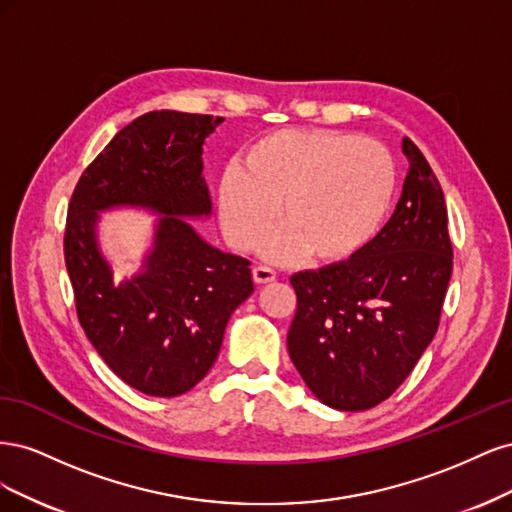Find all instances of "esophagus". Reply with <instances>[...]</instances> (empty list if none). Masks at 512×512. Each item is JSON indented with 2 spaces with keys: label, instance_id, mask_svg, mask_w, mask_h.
Returning <instances> with one entry per match:
<instances>
[{
  "label": "esophagus",
  "instance_id": "1",
  "mask_svg": "<svg viewBox=\"0 0 512 512\" xmlns=\"http://www.w3.org/2000/svg\"><path fill=\"white\" fill-rule=\"evenodd\" d=\"M277 273L271 269V267H256L254 269V282L256 284H269V282H275Z\"/></svg>",
  "mask_w": 512,
  "mask_h": 512
}]
</instances>
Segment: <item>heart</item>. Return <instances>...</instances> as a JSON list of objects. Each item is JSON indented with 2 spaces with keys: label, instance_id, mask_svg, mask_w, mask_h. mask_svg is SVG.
I'll list each match as a JSON object with an SVG mask.
<instances>
[{
  "label": "heart",
  "instance_id": "obj_1",
  "mask_svg": "<svg viewBox=\"0 0 512 512\" xmlns=\"http://www.w3.org/2000/svg\"><path fill=\"white\" fill-rule=\"evenodd\" d=\"M397 170L384 145L335 130H280L258 138L218 185L222 228L239 250L267 245L275 262L346 265L376 239L395 198ZM281 209L277 210L276 207Z\"/></svg>",
  "mask_w": 512,
  "mask_h": 512
}]
</instances>
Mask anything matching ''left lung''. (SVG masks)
I'll return each instance as SVG.
<instances>
[{"label": "left lung", "mask_w": 512, "mask_h": 512, "mask_svg": "<svg viewBox=\"0 0 512 512\" xmlns=\"http://www.w3.org/2000/svg\"><path fill=\"white\" fill-rule=\"evenodd\" d=\"M391 220L346 265L290 277L297 312L290 359L324 406L359 412L404 382L438 331L453 273V245L440 181L410 138Z\"/></svg>", "instance_id": "8db88e82"}]
</instances>
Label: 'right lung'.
<instances>
[{
    "label": "right lung",
    "instance_id": "right-lung-1",
    "mask_svg": "<svg viewBox=\"0 0 512 512\" xmlns=\"http://www.w3.org/2000/svg\"><path fill=\"white\" fill-rule=\"evenodd\" d=\"M224 119L153 111L119 130L76 183L66 269L87 339L113 374L151 397H177L207 376L232 312L254 292L250 260L226 254L188 220L211 215L203 145ZM161 218L142 271L117 283L97 241L99 213Z\"/></svg>",
    "mask_w": 512,
    "mask_h": 512
}]
</instances>
